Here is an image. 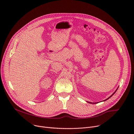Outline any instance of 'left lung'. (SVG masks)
Instances as JSON below:
<instances>
[{
  "mask_svg": "<svg viewBox=\"0 0 134 134\" xmlns=\"http://www.w3.org/2000/svg\"><path fill=\"white\" fill-rule=\"evenodd\" d=\"M118 88H117L116 89V91H115V92H114V93H112V94L111 96H110V97H109V98H107V99H105V100H103V101H106L107 100H108V99H109V98H111V97H112V96H113V95H114V94H115V93H116V91H117V90ZM88 102V103H90V104H97V103H92V102Z\"/></svg>",
  "mask_w": 134,
  "mask_h": 134,
  "instance_id": "obj_1",
  "label": "left lung"
}]
</instances>
